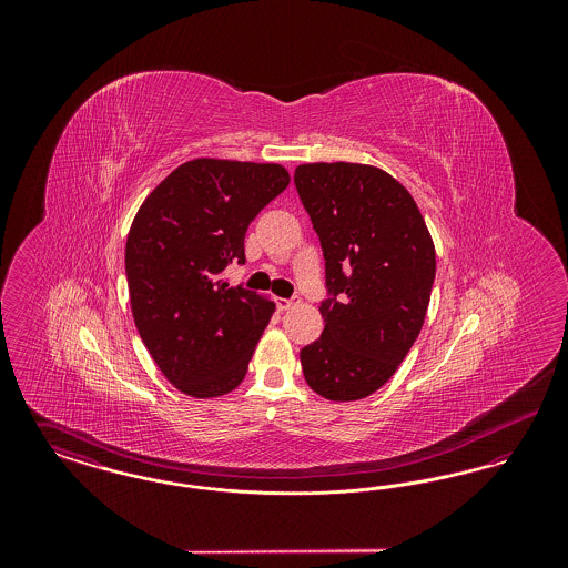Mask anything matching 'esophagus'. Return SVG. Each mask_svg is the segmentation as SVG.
I'll return each mask as SVG.
<instances>
[{
    "label": "esophagus",
    "instance_id": "obj_1",
    "mask_svg": "<svg viewBox=\"0 0 568 568\" xmlns=\"http://www.w3.org/2000/svg\"><path fill=\"white\" fill-rule=\"evenodd\" d=\"M297 302H300V297H276V306H278V311H287V308H292V306H296Z\"/></svg>",
    "mask_w": 568,
    "mask_h": 568
}]
</instances>
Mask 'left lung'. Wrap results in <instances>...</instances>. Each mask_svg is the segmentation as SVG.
<instances>
[{"label": "left lung", "mask_w": 568, "mask_h": 568, "mask_svg": "<svg viewBox=\"0 0 568 568\" xmlns=\"http://www.w3.org/2000/svg\"><path fill=\"white\" fill-rule=\"evenodd\" d=\"M297 195L325 260L324 334L300 352L313 392L347 403L377 392L413 347L436 255L410 193L362 163H304Z\"/></svg>", "instance_id": "8db88e82"}]
</instances>
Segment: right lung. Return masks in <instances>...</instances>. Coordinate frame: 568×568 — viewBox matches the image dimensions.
Segmentation results:
<instances>
[{"label": "right lung", "instance_id": "1", "mask_svg": "<svg viewBox=\"0 0 568 568\" xmlns=\"http://www.w3.org/2000/svg\"><path fill=\"white\" fill-rule=\"evenodd\" d=\"M278 163L193 160L144 200L125 244L138 334L165 378L193 398L241 385L274 304L219 274L244 264L248 223L287 190Z\"/></svg>", "mask_w": 568, "mask_h": 568}]
</instances>
